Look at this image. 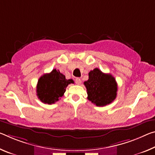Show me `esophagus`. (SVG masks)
Masks as SVG:
<instances>
[{
  "mask_svg": "<svg viewBox=\"0 0 155 155\" xmlns=\"http://www.w3.org/2000/svg\"><path fill=\"white\" fill-rule=\"evenodd\" d=\"M75 82H76V83H77V85H80V84H81V78H77L75 79Z\"/></svg>",
  "mask_w": 155,
  "mask_h": 155,
  "instance_id": "34e87169",
  "label": "esophagus"
}]
</instances>
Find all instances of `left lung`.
Here are the masks:
<instances>
[{
  "instance_id": "1",
  "label": "left lung",
  "mask_w": 155,
  "mask_h": 155,
  "mask_svg": "<svg viewBox=\"0 0 155 155\" xmlns=\"http://www.w3.org/2000/svg\"><path fill=\"white\" fill-rule=\"evenodd\" d=\"M89 78L84 82L87 99L97 106L108 105L117 97V83L110 74L102 72L95 68L88 74Z\"/></svg>"
}]
</instances>
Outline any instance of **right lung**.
Masks as SVG:
<instances>
[{
    "label": "right lung",
    "instance_id": "right-lung-1",
    "mask_svg": "<svg viewBox=\"0 0 155 155\" xmlns=\"http://www.w3.org/2000/svg\"><path fill=\"white\" fill-rule=\"evenodd\" d=\"M70 83H74L72 79L67 80L59 70L54 69L38 79L36 86L38 98L44 104H54L63 97L66 87Z\"/></svg>",
    "mask_w": 155,
    "mask_h": 155
}]
</instances>
